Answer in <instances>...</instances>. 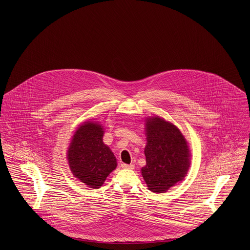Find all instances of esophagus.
Wrapping results in <instances>:
<instances>
[{
    "label": "esophagus",
    "instance_id": "esophagus-1",
    "mask_svg": "<svg viewBox=\"0 0 250 250\" xmlns=\"http://www.w3.org/2000/svg\"><path fill=\"white\" fill-rule=\"evenodd\" d=\"M121 167L123 168H126V169H133L134 168V165L133 164H125V163H122Z\"/></svg>",
    "mask_w": 250,
    "mask_h": 250
}]
</instances>
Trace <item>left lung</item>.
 <instances>
[{"label": "left lung", "instance_id": "obj_1", "mask_svg": "<svg viewBox=\"0 0 250 250\" xmlns=\"http://www.w3.org/2000/svg\"><path fill=\"white\" fill-rule=\"evenodd\" d=\"M146 141L142 176L148 189L165 192L187 174L189 147L181 131L159 117L146 121Z\"/></svg>", "mask_w": 250, "mask_h": 250}]
</instances>
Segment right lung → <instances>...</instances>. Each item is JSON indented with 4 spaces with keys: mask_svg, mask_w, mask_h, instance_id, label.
Returning a JSON list of instances; mask_svg holds the SVG:
<instances>
[{
    "mask_svg": "<svg viewBox=\"0 0 250 250\" xmlns=\"http://www.w3.org/2000/svg\"><path fill=\"white\" fill-rule=\"evenodd\" d=\"M104 130L96 123H86L77 130L68 150V163L76 178L98 189L117 166L111 149L103 142Z\"/></svg>",
    "mask_w": 250,
    "mask_h": 250,
    "instance_id": "add662e5",
    "label": "right lung"
}]
</instances>
